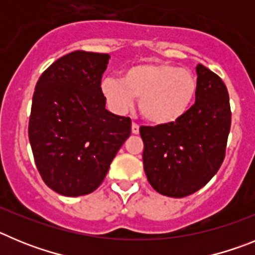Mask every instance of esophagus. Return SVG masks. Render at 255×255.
<instances>
[{"label": "esophagus", "mask_w": 255, "mask_h": 255, "mask_svg": "<svg viewBox=\"0 0 255 255\" xmlns=\"http://www.w3.org/2000/svg\"><path fill=\"white\" fill-rule=\"evenodd\" d=\"M131 131L132 134H139V125L136 123L131 124Z\"/></svg>", "instance_id": "obj_1"}]
</instances>
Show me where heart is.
Instances as JSON below:
<instances>
[{"instance_id": "1", "label": "heart", "mask_w": 255, "mask_h": 255, "mask_svg": "<svg viewBox=\"0 0 255 255\" xmlns=\"http://www.w3.org/2000/svg\"><path fill=\"white\" fill-rule=\"evenodd\" d=\"M197 82L190 71L163 62H141L128 67L123 78L106 76L101 93L112 111L124 114L140 98L147 121L166 125L179 120L194 98Z\"/></svg>"}]
</instances>
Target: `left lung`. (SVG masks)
<instances>
[{
	"label": "left lung",
	"mask_w": 255,
	"mask_h": 255,
	"mask_svg": "<svg viewBox=\"0 0 255 255\" xmlns=\"http://www.w3.org/2000/svg\"><path fill=\"white\" fill-rule=\"evenodd\" d=\"M195 103L179 120L141 126L144 171L159 194L184 198L220 170L231 126L229 92L222 79L199 64Z\"/></svg>",
	"instance_id": "1"
}]
</instances>
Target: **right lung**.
<instances>
[{
    "label": "right lung",
    "instance_id": "right-lung-1",
    "mask_svg": "<svg viewBox=\"0 0 255 255\" xmlns=\"http://www.w3.org/2000/svg\"><path fill=\"white\" fill-rule=\"evenodd\" d=\"M108 60L107 53L71 52L35 85L29 141L46 185L65 197L96 190L131 132L130 117L106 110L101 80Z\"/></svg>",
    "mask_w": 255,
    "mask_h": 255
}]
</instances>
